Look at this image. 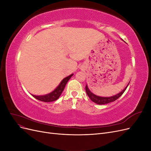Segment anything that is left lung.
Returning <instances> with one entry per match:
<instances>
[{"instance_id":"left-lung-1","label":"left lung","mask_w":151,"mask_h":151,"mask_svg":"<svg viewBox=\"0 0 151 151\" xmlns=\"http://www.w3.org/2000/svg\"><path fill=\"white\" fill-rule=\"evenodd\" d=\"M129 84L127 85V86L122 91V92L117 94L115 96H111V97H100V96H98L95 95V94H94L93 93L91 92L89 89H88V86H87V85H86L85 88H86V93H87V94H88L89 98L91 99V101H92L94 103H95L98 104H105L113 102L114 101H115V100H116L118 98H119L123 94V93L125 92V91L126 90V89L128 87V86H129Z\"/></svg>"}]
</instances>
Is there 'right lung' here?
Returning a JSON list of instances; mask_svg holds the SVG:
<instances>
[{"label":"right lung","mask_w":151,"mask_h":151,"mask_svg":"<svg viewBox=\"0 0 151 151\" xmlns=\"http://www.w3.org/2000/svg\"><path fill=\"white\" fill-rule=\"evenodd\" d=\"M73 76V74L70 75L69 76H68L65 78L63 79L61 83H60L58 86L57 88L55 89L53 92L51 93H50L47 95H44V96H35L33 95V96L37 99L38 100H40L41 101H43V102H52L58 99V98L60 97V96L61 95L62 91H63L65 88V86L68 82V81L70 79V77Z\"/></svg>","instance_id":"obj_1"}]
</instances>
